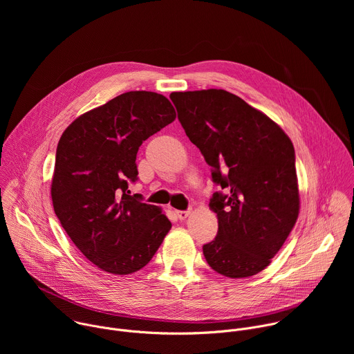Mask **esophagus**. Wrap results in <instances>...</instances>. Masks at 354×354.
Segmentation results:
<instances>
[{
	"instance_id": "obj_1",
	"label": "esophagus",
	"mask_w": 354,
	"mask_h": 354,
	"mask_svg": "<svg viewBox=\"0 0 354 354\" xmlns=\"http://www.w3.org/2000/svg\"><path fill=\"white\" fill-rule=\"evenodd\" d=\"M189 214H190L189 210H178V212H176V217H178L179 220H186Z\"/></svg>"
}]
</instances>
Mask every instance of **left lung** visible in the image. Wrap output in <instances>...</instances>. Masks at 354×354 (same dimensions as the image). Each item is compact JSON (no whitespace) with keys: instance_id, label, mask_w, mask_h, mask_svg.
Masks as SVG:
<instances>
[{"instance_id":"1","label":"left lung","mask_w":354,"mask_h":354,"mask_svg":"<svg viewBox=\"0 0 354 354\" xmlns=\"http://www.w3.org/2000/svg\"><path fill=\"white\" fill-rule=\"evenodd\" d=\"M169 97L223 189L210 198L218 231L203 245V255L225 277L258 274L298 218L292 142L270 118L224 89L172 92Z\"/></svg>"}]
</instances>
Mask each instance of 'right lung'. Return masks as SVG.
<instances>
[{
    "label": "right lung",
    "instance_id": "add662e5",
    "mask_svg": "<svg viewBox=\"0 0 354 354\" xmlns=\"http://www.w3.org/2000/svg\"><path fill=\"white\" fill-rule=\"evenodd\" d=\"M176 118L157 92L130 91L77 118L63 133L52 200L63 228L99 269L130 274L156 255L172 224L161 209L130 194L142 141Z\"/></svg>",
    "mask_w": 354,
    "mask_h": 354
}]
</instances>
